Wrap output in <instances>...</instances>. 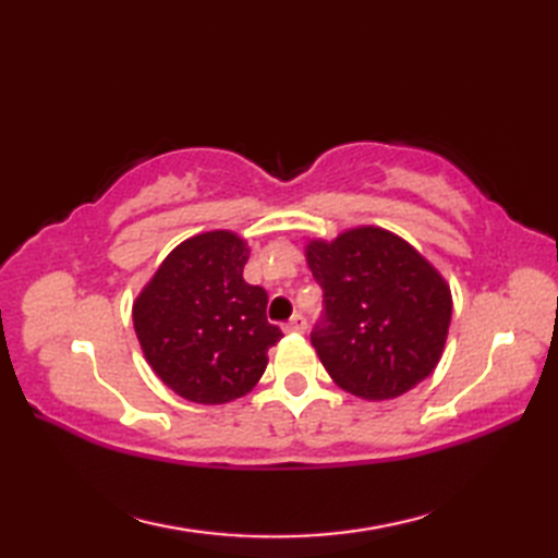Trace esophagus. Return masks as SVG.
<instances>
[{"instance_id": "obj_1", "label": "esophagus", "mask_w": 558, "mask_h": 558, "mask_svg": "<svg viewBox=\"0 0 558 558\" xmlns=\"http://www.w3.org/2000/svg\"><path fill=\"white\" fill-rule=\"evenodd\" d=\"M282 328H286L288 333H302V330L306 328V318H304L302 314H294V316L290 318V322H288L286 326H282Z\"/></svg>"}]
</instances>
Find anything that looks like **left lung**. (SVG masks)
Segmentation results:
<instances>
[{"instance_id": "1", "label": "left lung", "mask_w": 558, "mask_h": 558, "mask_svg": "<svg viewBox=\"0 0 558 558\" xmlns=\"http://www.w3.org/2000/svg\"><path fill=\"white\" fill-rule=\"evenodd\" d=\"M306 264L324 290L312 345L342 390L388 400L434 372L453 302L417 248L381 228H354L306 244Z\"/></svg>"}]
</instances>
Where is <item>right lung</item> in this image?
Here are the masks:
<instances>
[{"label":"right lung","mask_w":558,"mask_h":558,"mask_svg":"<svg viewBox=\"0 0 558 558\" xmlns=\"http://www.w3.org/2000/svg\"><path fill=\"white\" fill-rule=\"evenodd\" d=\"M248 246L228 230L174 246L134 302V328L165 386L201 405L246 396L282 338L268 324L264 288L242 270Z\"/></svg>","instance_id":"obj_1"}]
</instances>
